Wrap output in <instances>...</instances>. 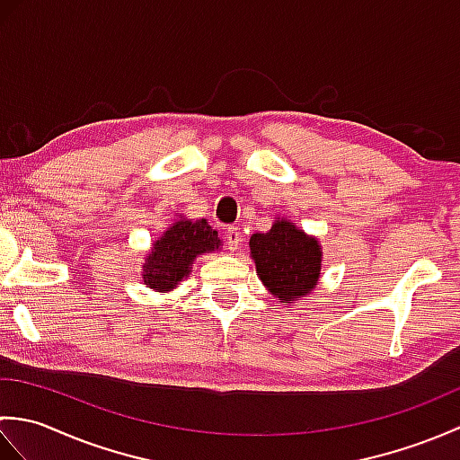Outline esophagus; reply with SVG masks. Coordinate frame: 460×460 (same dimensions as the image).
I'll return each mask as SVG.
<instances>
[{"label": "esophagus", "mask_w": 460, "mask_h": 460, "mask_svg": "<svg viewBox=\"0 0 460 460\" xmlns=\"http://www.w3.org/2000/svg\"><path fill=\"white\" fill-rule=\"evenodd\" d=\"M225 241H227V245L231 251H237L241 245V231L239 227H229L225 231Z\"/></svg>", "instance_id": "obj_1"}]
</instances>
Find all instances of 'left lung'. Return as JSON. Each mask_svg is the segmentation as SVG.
Instances as JSON below:
<instances>
[{
	"instance_id": "1",
	"label": "left lung",
	"mask_w": 460,
	"mask_h": 460,
	"mask_svg": "<svg viewBox=\"0 0 460 460\" xmlns=\"http://www.w3.org/2000/svg\"><path fill=\"white\" fill-rule=\"evenodd\" d=\"M249 249L261 282L279 302L292 305L316 288L322 245L296 223L279 215L267 233L251 235Z\"/></svg>"
}]
</instances>
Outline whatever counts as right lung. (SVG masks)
<instances>
[{"label":"right lung","mask_w":460,"mask_h":460,"mask_svg":"<svg viewBox=\"0 0 460 460\" xmlns=\"http://www.w3.org/2000/svg\"><path fill=\"white\" fill-rule=\"evenodd\" d=\"M219 239L208 219L175 215L173 223L152 243L142 265L144 285L155 292H170L190 277L193 261L205 252L219 251Z\"/></svg>","instance_id":"obj_1"}]
</instances>
